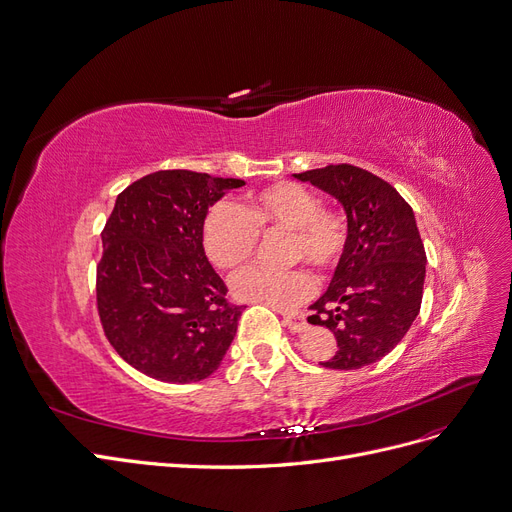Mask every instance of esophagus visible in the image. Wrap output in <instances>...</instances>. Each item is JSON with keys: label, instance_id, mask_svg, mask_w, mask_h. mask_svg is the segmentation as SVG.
<instances>
[{"label": "esophagus", "instance_id": "esophagus-1", "mask_svg": "<svg viewBox=\"0 0 512 512\" xmlns=\"http://www.w3.org/2000/svg\"><path fill=\"white\" fill-rule=\"evenodd\" d=\"M282 318H285V325L289 327L291 333H304L308 329L306 316L297 314V312H282Z\"/></svg>", "mask_w": 512, "mask_h": 512}]
</instances>
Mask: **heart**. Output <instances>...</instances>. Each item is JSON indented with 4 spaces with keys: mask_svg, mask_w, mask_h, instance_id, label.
I'll use <instances>...</instances> for the list:
<instances>
[{
    "mask_svg": "<svg viewBox=\"0 0 512 512\" xmlns=\"http://www.w3.org/2000/svg\"><path fill=\"white\" fill-rule=\"evenodd\" d=\"M287 230L289 259L308 261L318 270H331L344 253L348 240L346 217L291 181L263 187L240 208L232 202H217L204 217V251L217 268H236L257 249L259 232ZM232 295L270 308H291L312 297L316 285L306 270L274 272L246 268L232 276Z\"/></svg>",
    "mask_w": 512,
    "mask_h": 512,
    "instance_id": "b5f03b06",
    "label": "heart"
}]
</instances>
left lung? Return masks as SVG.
Here are the masks:
<instances>
[{
  "label": "left lung",
  "mask_w": 512,
  "mask_h": 512,
  "mask_svg": "<svg viewBox=\"0 0 512 512\" xmlns=\"http://www.w3.org/2000/svg\"><path fill=\"white\" fill-rule=\"evenodd\" d=\"M293 177L333 196L348 219L331 285L308 316L337 342L335 354L320 365L367 367L392 352L420 314L426 253L415 215L388 181L365 168L331 164Z\"/></svg>",
  "instance_id": "1"
}]
</instances>
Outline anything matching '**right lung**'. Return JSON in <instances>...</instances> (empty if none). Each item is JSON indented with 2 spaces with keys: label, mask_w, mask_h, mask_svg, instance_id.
<instances>
[{
  "label": "right lung",
  "mask_w": 512,
  "mask_h": 512,
  "mask_svg": "<svg viewBox=\"0 0 512 512\" xmlns=\"http://www.w3.org/2000/svg\"><path fill=\"white\" fill-rule=\"evenodd\" d=\"M242 179L158 170L116 198L97 268V306L109 344L137 371L168 384L213 375L244 306L206 259L202 223Z\"/></svg>",
  "instance_id": "add662e5"
}]
</instances>
